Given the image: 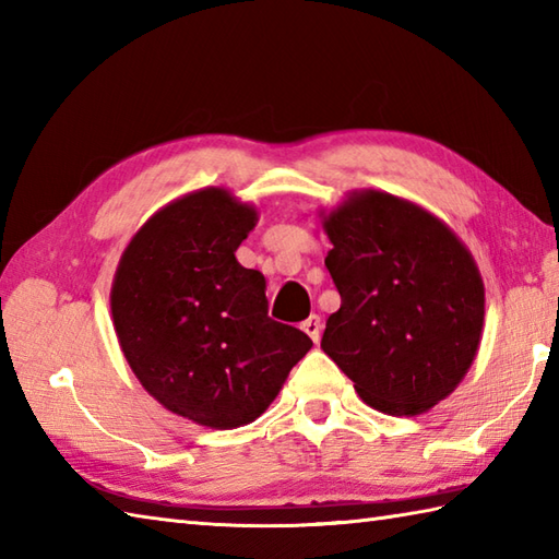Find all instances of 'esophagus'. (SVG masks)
Here are the masks:
<instances>
[{
    "mask_svg": "<svg viewBox=\"0 0 559 559\" xmlns=\"http://www.w3.org/2000/svg\"><path fill=\"white\" fill-rule=\"evenodd\" d=\"M302 331L317 343L319 336H322V317H319V314H310V317H307L305 322H302Z\"/></svg>",
    "mask_w": 559,
    "mask_h": 559,
    "instance_id": "obj_1",
    "label": "esophagus"
}]
</instances>
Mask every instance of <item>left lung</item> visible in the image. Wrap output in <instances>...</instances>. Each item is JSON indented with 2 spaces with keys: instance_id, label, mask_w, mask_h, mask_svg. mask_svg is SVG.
I'll return each instance as SVG.
<instances>
[{
  "instance_id": "left-lung-1",
  "label": "left lung",
  "mask_w": 559,
  "mask_h": 559,
  "mask_svg": "<svg viewBox=\"0 0 559 559\" xmlns=\"http://www.w3.org/2000/svg\"><path fill=\"white\" fill-rule=\"evenodd\" d=\"M324 264L341 295L322 348L365 403L418 415L447 399L476 358L485 288L476 261L432 213L384 192L331 211Z\"/></svg>"
}]
</instances>
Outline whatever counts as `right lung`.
Returning <instances> with one entry per match:
<instances>
[{"mask_svg": "<svg viewBox=\"0 0 559 559\" xmlns=\"http://www.w3.org/2000/svg\"><path fill=\"white\" fill-rule=\"evenodd\" d=\"M254 223L225 189L187 194L144 223L112 283L115 331L139 382L216 430L257 420L312 348L305 331L273 322L264 276L235 259Z\"/></svg>", "mask_w": 559, "mask_h": 559, "instance_id": "add662e5", "label": "right lung"}]
</instances>
